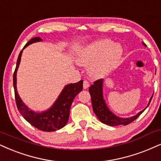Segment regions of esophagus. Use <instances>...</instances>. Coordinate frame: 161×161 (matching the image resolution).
<instances>
[{
	"mask_svg": "<svg viewBox=\"0 0 161 161\" xmlns=\"http://www.w3.org/2000/svg\"><path fill=\"white\" fill-rule=\"evenodd\" d=\"M89 86H90V83H89L86 80H84V90H86V89L89 88Z\"/></svg>",
	"mask_w": 161,
	"mask_h": 161,
	"instance_id": "obj_1",
	"label": "esophagus"
}]
</instances>
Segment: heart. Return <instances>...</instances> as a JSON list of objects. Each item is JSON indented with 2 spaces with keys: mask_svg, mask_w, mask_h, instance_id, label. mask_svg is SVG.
<instances>
[{
  "mask_svg": "<svg viewBox=\"0 0 161 161\" xmlns=\"http://www.w3.org/2000/svg\"><path fill=\"white\" fill-rule=\"evenodd\" d=\"M122 50L110 39L95 42L79 53L77 62L83 65H90L89 74L93 78L104 76L114 68L122 56Z\"/></svg>",
  "mask_w": 161,
  "mask_h": 161,
  "instance_id": "heart-1",
  "label": "heart"
}]
</instances>
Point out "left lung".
<instances>
[{
	"label": "left lung",
	"mask_w": 161,
	"mask_h": 161,
	"mask_svg": "<svg viewBox=\"0 0 161 161\" xmlns=\"http://www.w3.org/2000/svg\"><path fill=\"white\" fill-rule=\"evenodd\" d=\"M102 86L103 79L97 80L93 83L92 85H91L90 89H89V92H90L91 96V101H92L93 111H94V113L98 118V119L102 123H104V124H106L110 126L127 125L130 124V123H131L134 120L136 119L138 116H140V114L146 110V108H145L143 110L138 113V114H136V116L130 117V118L124 119L115 116L113 113L110 112L108 107H107L106 104H105L104 98H103ZM152 97H153V96L150 98L148 106L149 105L151 101H152Z\"/></svg>",
	"instance_id": "8db88e82"
}]
</instances>
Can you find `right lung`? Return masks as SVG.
I'll list each match as a JSON object with an SVG mask.
<instances>
[{"instance_id": "obj_1", "label": "right lung", "mask_w": 161, "mask_h": 161, "mask_svg": "<svg viewBox=\"0 0 161 161\" xmlns=\"http://www.w3.org/2000/svg\"><path fill=\"white\" fill-rule=\"evenodd\" d=\"M42 39L35 37L31 39L25 45L23 49L27 45L33 42H40ZM22 49V51H23ZM22 51L20 52L18 57L16 67L13 74V86L15 91V98L18 110L24 118L31 125L42 131H54L62 128L67 124L69 118L71 105L77 94L83 90V80L75 84H68L65 86L58 98L51 108L47 111L42 113H35L31 110L24 104L20 98L16 89V72L21 60Z\"/></svg>"}]
</instances>
